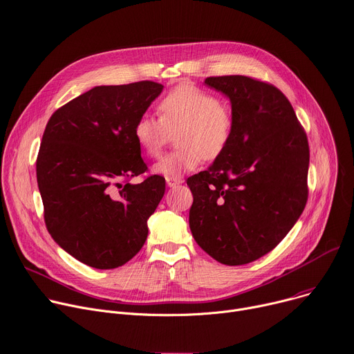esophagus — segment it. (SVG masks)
<instances>
[{
	"instance_id": "esophagus-1",
	"label": "esophagus",
	"mask_w": 354,
	"mask_h": 354,
	"mask_svg": "<svg viewBox=\"0 0 354 354\" xmlns=\"http://www.w3.org/2000/svg\"><path fill=\"white\" fill-rule=\"evenodd\" d=\"M165 179H167V185L169 187H175V186H178V185H180L183 182L182 178H178V176H167Z\"/></svg>"
}]
</instances>
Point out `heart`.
Segmentation results:
<instances>
[{"label": "heart", "instance_id": "b5f03b06", "mask_svg": "<svg viewBox=\"0 0 354 354\" xmlns=\"http://www.w3.org/2000/svg\"><path fill=\"white\" fill-rule=\"evenodd\" d=\"M159 118L140 115L133 138L147 156L159 158L171 133L178 148L155 165V172L178 176L205 160H215L227 149L234 133V116L221 98L201 86L183 84L165 93L158 104Z\"/></svg>", "mask_w": 354, "mask_h": 354}]
</instances>
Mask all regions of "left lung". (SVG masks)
Returning <instances> with one entry per match:
<instances>
[{"label": "left lung", "instance_id": "obj_1", "mask_svg": "<svg viewBox=\"0 0 354 354\" xmlns=\"http://www.w3.org/2000/svg\"><path fill=\"white\" fill-rule=\"evenodd\" d=\"M205 84L229 97L234 133L207 171L187 178L189 226L215 261L246 265L281 242L308 202V135L285 93L266 81L225 75Z\"/></svg>", "mask_w": 354, "mask_h": 354}]
</instances>
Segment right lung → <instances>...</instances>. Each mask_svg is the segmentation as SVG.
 <instances>
[{
    "mask_svg": "<svg viewBox=\"0 0 354 354\" xmlns=\"http://www.w3.org/2000/svg\"><path fill=\"white\" fill-rule=\"evenodd\" d=\"M162 88L153 81L95 86L58 108L45 127L37 156L45 226L91 268H120L147 241L165 178L129 183L148 171L133 125Z\"/></svg>",
    "mask_w": 354,
    "mask_h": 354,
    "instance_id": "add662e5",
    "label": "right lung"
}]
</instances>
